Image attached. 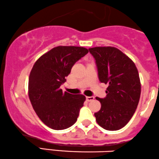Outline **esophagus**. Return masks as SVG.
Listing matches in <instances>:
<instances>
[{
  "instance_id": "obj_1",
  "label": "esophagus",
  "mask_w": 159,
  "mask_h": 159,
  "mask_svg": "<svg viewBox=\"0 0 159 159\" xmlns=\"http://www.w3.org/2000/svg\"><path fill=\"white\" fill-rule=\"evenodd\" d=\"M94 97H86V100L89 102L92 101V100H94Z\"/></svg>"
}]
</instances>
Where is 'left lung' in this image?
Wrapping results in <instances>:
<instances>
[{"instance_id": "8db88e82", "label": "left lung", "mask_w": 159, "mask_h": 159, "mask_svg": "<svg viewBox=\"0 0 159 159\" xmlns=\"http://www.w3.org/2000/svg\"><path fill=\"white\" fill-rule=\"evenodd\" d=\"M89 52L96 60L98 77L109 84L105 98H96L101 103L94 113L97 123L109 131L120 129L133 116L141 96L139 74L133 61L114 47H95Z\"/></svg>"}]
</instances>
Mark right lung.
<instances>
[{"label": "right lung", "mask_w": 159, "mask_h": 159, "mask_svg": "<svg viewBox=\"0 0 159 159\" xmlns=\"http://www.w3.org/2000/svg\"><path fill=\"white\" fill-rule=\"evenodd\" d=\"M88 53L83 47L58 46L43 54L33 65L28 95L36 115L48 127L65 129L77 120L85 97L63 92L60 85L76 61Z\"/></svg>", "instance_id": "add662e5"}]
</instances>
